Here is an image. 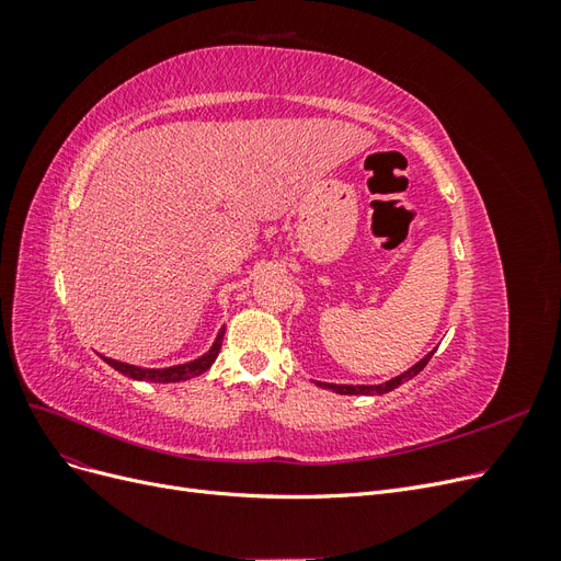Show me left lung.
<instances>
[{
    "label": "left lung",
    "instance_id": "obj_1",
    "mask_svg": "<svg viewBox=\"0 0 561 561\" xmlns=\"http://www.w3.org/2000/svg\"><path fill=\"white\" fill-rule=\"evenodd\" d=\"M435 353V351H433ZM433 353H428L426 358H423L421 363H416L412 369H407L404 375H400V377H396V379H390V381H386V383H379V386H342V383H320L322 388H330V390H334V393H342V396H381V393H388V390H393V388H398V386H402L404 381H410V379H414L419 371L428 365V360L433 358Z\"/></svg>",
    "mask_w": 561,
    "mask_h": 561
}]
</instances>
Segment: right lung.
<instances>
[{"label": "right lung", "instance_id": "1", "mask_svg": "<svg viewBox=\"0 0 561 561\" xmlns=\"http://www.w3.org/2000/svg\"><path fill=\"white\" fill-rule=\"evenodd\" d=\"M222 336H225V332H219V334H217V339H215L213 348H210L206 355H201L198 360L184 363V365H178V367H165V369H142V367H135V365H126V363H118V360L105 358V355H103V360H105L110 367H114L116 371H122V375H126V377H130V379H138V381H157V383L184 381V379H192V377L203 375V371H206V369L215 363L219 348H222Z\"/></svg>", "mask_w": 561, "mask_h": 561}]
</instances>
